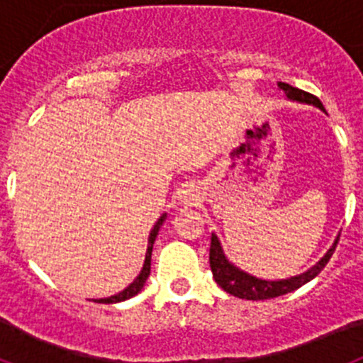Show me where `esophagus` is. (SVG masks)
Wrapping results in <instances>:
<instances>
[{"label":"esophagus","mask_w":363,"mask_h":363,"mask_svg":"<svg viewBox=\"0 0 363 363\" xmlns=\"http://www.w3.org/2000/svg\"><path fill=\"white\" fill-rule=\"evenodd\" d=\"M185 194H184V200L187 201V203H194V201H196V194H194V192L191 191V189H189V191H184Z\"/></svg>","instance_id":"34e87169"}]
</instances>
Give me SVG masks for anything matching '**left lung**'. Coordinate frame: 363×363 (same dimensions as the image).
Here are the masks:
<instances>
[{
  "mask_svg": "<svg viewBox=\"0 0 363 363\" xmlns=\"http://www.w3.org/2000/svg\"><path fill=\"white\" fill-rule=\"evenodd\" d=\"M278 86L285 92L287 99H291V101L314 105V107H318L320 111L325 112L322 101H320L316 96L309 94V92L306 91H300V89H296V86H291L289 83H284V82H278ZM338 240L340 236H336L331 249H329L318 264L313 265L309 271L296 274V277L285 278V280H262V278L252 277V274H249V272L242 271V269H238L234 264H230L229 259H227V256L223 255L220 240H218L216 234H213V236H211V251H209L211 271H213V277L214 280H216V284L220 285L221 289L225 291V293L242 298V300H269V298H277V296H281V294L293 293V291L300 289L301 285H306L307 281L313 280L314 277H318L320 271H322V269L327 265V262L331 259Z\"/></svg>",
  "mask_w": 363,
  "mask_h": 363,
  "instance_id": "obj_1",
  "label": "left lung"
}]
</instances>
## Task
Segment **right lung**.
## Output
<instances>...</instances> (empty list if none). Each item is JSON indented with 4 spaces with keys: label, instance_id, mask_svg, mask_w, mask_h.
I'll list each match as a JSON object with an SVG mask.
<instances>
[{
    "label": "right lung",
    "instance_id": "right-lung-1",
    "mask_svg": "<svg viewBox=\"0 0 363 363\" xmlns=\"http://www.w3.org/2000/svg\"><path fill=\"white\" fill-rule=\"evenodd\" d=\"M165 218H167V214L160 216V220L156 221V225H154L152 230H150V234H149V247H147V252H145V264H143L142 272L138 274L136 280H134L133 284H130L129 287H127V289H123V291H121V293L114 294V296L99 298V300H94L96 303H118V301L129 300V298L136 296V294L143 289V285H145L147 278H149V274H150V255H152L154 240H156V236H158V230H160V227L163 225V221H165Z\"/></svg>",
    "mask_w": 363,
    "mask_h": 363
}]
</instances>
